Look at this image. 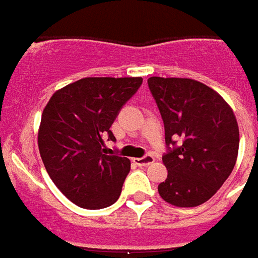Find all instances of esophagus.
Instances as JSON below:
<instances>
[{
	"label": "esophagus",
	"instance_id": "1",
	"mask_svg": "<svg viewBox=\"0 0 258 258\" xmlns=\"http://www.w3.org/2000/svg\"><path fill=\"white\" fill-rule=\"evenodd\" d=\"M154 161H155V158L152 157V155H146L144 158H133V162L139 165V166H148Z\"/></svg>",
	"mask_w": 258,
	"mask_h": 258
}]
</instances>
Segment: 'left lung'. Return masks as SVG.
I'll list each match as a JSON object with an SVG mask.
<instances>
[{
	"instance_id": "1",
	"label": "left lung",
	"mask_w": 258,
	"mask_h": 258,
	"mask_svg": "<svg viewBox=\"0 0 258 258\" xmlns=\"http://www.w3.org/2000/svg\"><path fill=\"white\" fill-rule=\"evenodd\" d=\"M148 88L165 123L168 178L158 185L163 201L195 208L217 192L232 172L239 150V127L221 96L191 78H148ZM182 144L175 147V142Z\"/></svg>"
}]
</instances>
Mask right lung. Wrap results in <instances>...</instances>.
Returning <instances> with one entry per match:
<instances>
[{
	"label": "right lung",
	"instance_id": "add662e5",
	"mask_svg": "<svg viewBox=\"0 0 258 258\" xmlns=\"http://www.w3.org/2000/svg\"><path fill=\"white\" fill-rule=\"evenodd\" d=\"M142 77H88L56 90L45 106L38 148L45 169L66 198L84 209L115 204L131 170L125 157L107 155L104 137Z\"/></svg>",
	"mask_w": 258,
	"mask_h": 258
}]
</instances>
